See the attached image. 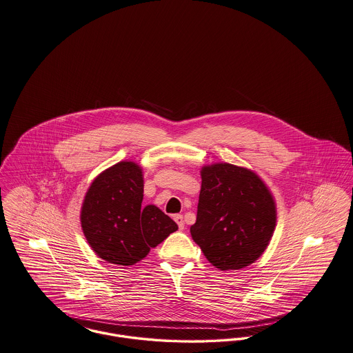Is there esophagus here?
<instances>
[{"mask_svg": "<svg viewBox=\"0 0 353 353\" xmlns=\"http://www.w3.org/2000/svg\"><path fill=\"white\" fill-rule=\"evenodd\" d=\"M174 221L178 223L179 230H183V229H185V221H183V215H182V214H175V215H174Z\"/></svg>", "mask_w": 353, "mask_h": 353, "instance_id": "esophagus-1", "label": "esophagus"}]
</instances>
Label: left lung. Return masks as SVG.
<instances>
[{"instance_id":"8db88e82","label":"left lung","mask_w":353,"mask_h":353,"mask_svg":"<svg viewBox=\"0 0 353 353\" xmlns=\"http://www.w3.org/2000/svg\"><path fill=\"white\" fill-rule=\"evenodd\" d=\"M194 242L221 270L253 263L266 249L276 228L272 194L253 171L229 165H205L201 171Z\"/></svg>"}]
</instances>
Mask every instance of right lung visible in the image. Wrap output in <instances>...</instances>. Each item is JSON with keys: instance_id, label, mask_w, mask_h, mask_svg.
Returning a JSON list of instances; mask_svg holds the SVG:
<instances>
[{"instance_id": "right-lung-1", "label": "right lung", "mask_w": 353, "mask_h": 353, "mask_svg": "<svg viewBox=\"0 0 353 353\" xmlns=\"http://www.w3.org/2000/svg\"><path fill=\"white\" fill-rule=\"evenodd\" d=\"M141 168L120 162L103 171L88 188L81 208L84 235L100 259L134 265L178 225L154 205L141 208Z\"/></svg>"}]
</instances>
